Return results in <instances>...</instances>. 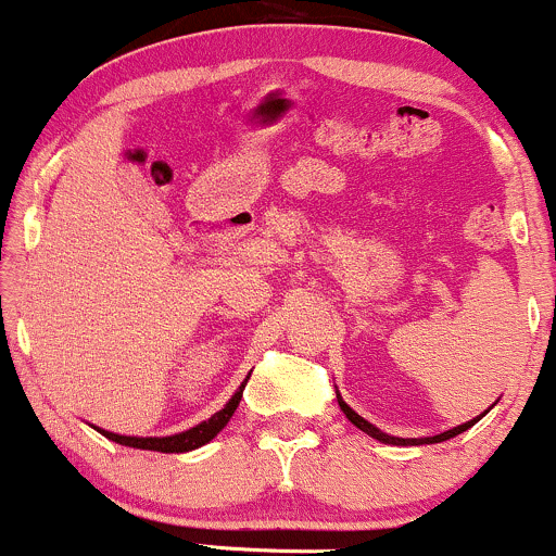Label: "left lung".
<instances>
[{
    "instance_id": "1",
    "label": "left lung",
    "mask_w": 556,
    "mask_h": 556,
    "mask_svg": "<svg viewBox=\"0 0 556 556\" xmlns=\"http://www.w3.org/2000/svg\"><path fill=\"white\" fill-rule=\"evenodd\" d=\"M338 406L343 408V414L348 419H351L353 425L358 427V430L362 432H367V435H371L375 438V441H380V443H388V446H422V443H443V441H448V438H456L459 435V432H465V430H469V427H472L475 422H480V419L485 417L488 414V406L483 414H480V417H475V419H469V422H465V425H456V427H451V430H446V432H441V435H432V438H395V435H388V432H382L380 427H375L371 422H367V419L364 417H358L356 412H353L351 406L345 404L343 401V395L338 393Z\"/></svg>"
}]
</instances>
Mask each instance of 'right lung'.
Instances as JSON below:
<instances>
[{"label":"right lung","instance_id":"obj_1","mask_svg":"<svg viewBox=\"0 0 556 556\" xmlns=\"http://www.w3.org/2000/svg\"><path fill=\"white\" fill-rule=\"evenodd\" d=\"M248 380H250V375H248ZM248 380L235 390V395H231V399L227 401V406H224L222 412H216L211 419H205V422L189 427V430H185V432H176V435L139 438V435H118V432L102 430V427H94V430L102 432V435H105L108 441L121 443V446L142 448V451H161V454H187V451H194V448L205 446V443L213 441V438H216L218 432H222L224 427H227V422L231 419V414H235V408L240 406L242 390H245Z\"/></svg>","mask_w":556,"mask_h":556}]
</instances>
